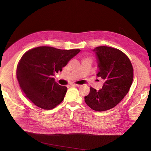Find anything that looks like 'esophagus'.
I'll return each instance as SVG.
<instances>
[{"mask_svg": "<svg viewBox=\"0 0 151 151\" xmlns=\"http://www.w3.org/2000/svg\"><path fill=\"white\" fill-rule=\"evenodd\" d=\"M70 86H73V87H79L80 85L79 84H71Z\"/></svg>", "mask_w": 151, "mask_h": 151, "instance_id": "1", "label": "esophagus"}]
</instances>
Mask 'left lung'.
<instances>
[{"label":"left lung","instance_id":"left-lung-1","mask_svg":"<svg viewBox=\"0 0 151 151\" xmlns=\"http://www.w3.org/2000/svg\"><path fill=\"white\" fill-rule=\"evenodd\" d=\"M93 51L97 58V76L104 80V84L99 91L90 88L85 102L95 111L108 110L119 103L129 92L133 81V67L129 58L120 50L101 46Z\"/></svg>","mask_w":151,"mask_h":151}]
</instances>
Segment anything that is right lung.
I'll return each instance as SVG.
<instances>
[{
	"instance_id": "right-lung-1",
	"label": "right lung",
	"mask_w": 151,
	"mask_h": 151,
	"mask_svg": "<svg viewBox=\"0 0 151 151\" xmlns=\"http://www.w3.org/2000/svg\"><path fill=\"white\" fill-rule=\"evenodd\" d=\"M80 51L44 46L25 52L18 63L16 75L26 97L45 110H51L61 103L67 88L56 83L52 76L62 71Z\"/></svg>"
}]
</instances>
